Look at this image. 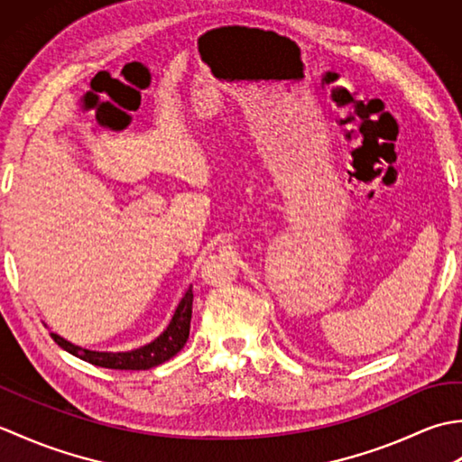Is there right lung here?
Wrapping results in <instances>:
<instances>
[{"mask_svg": "<svg viewBox=\"0 0 462 462\" xmlns=\"http://www.w3.org/2000/svg\"><path fill=\"white\" fill-rule=\"evenodd\" d=\"M192 288L186 290L182 300L179 301V306L174 310V316L171 319L169 326L161 333L159 337L152 339L151 343H146L143 347H136L131 351H119V353H111V351H91V349H83L79 346H73L67 339L59 337L57 333H51V337L59 347H63L65 351L71 353V356L79 357L87 363H93V365L106 367V369H151L161 365V363L169 361L179 353L186 339H189L190 333V318H192Z\"/></svg>", "mask_w": 462, "mask_h": 462, "instance_id": "add662e5", "label": "right lung"}]
</instances>
